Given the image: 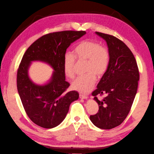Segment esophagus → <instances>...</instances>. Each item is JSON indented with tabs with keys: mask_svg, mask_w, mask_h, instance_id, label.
Masks as SVG:
<instances>
[{
	"mask_svg": "<svg viewBox=\"0 0 154 154\" xmlns=\"http://www.w3.org/2000/svg\"><path fill=\"white\" fill-rule=\"evenodd\" d=\"M79 97H80V98H81V99H87V98H88L87 95H84V94H80Z\"/></svg>",
	"mask_w": 154,
	"mask_h": 154,
	"instance_id": "esophagus-1",
	"label": "esophagus"
}]
</instances>
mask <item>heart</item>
Segmentation results:
<instances>
[{
  "instance_id": "b5f03b06",
  "label": "heart",
  "mask_w": 154,
  "mask_h": 154,
  "mask_svg": "<svg viewBox=\"0 0 154 154\" xmlns=\"http://www.w3.org/2000/svg\"><path fill=\"white\" fill-rule=\"evenodd\" d=\"M74 54L79 62L86 61L85 72L87 73L74 81L73 89L81 93L89 92L94 87L97 76L100 77L106 71L109 63V52L105 47L93 41H82L74 49ZM75 59L72 54H66L63 59V70L70 79L75 77Z\"/></svg>"
}]
</instances>
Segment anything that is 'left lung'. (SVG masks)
<instances>
[{"mask_svg":"<svg viewBox=\"0 0 154 154\" xmlns=\"http://www.w3.org/2000/svg\"><path fill=\"white\" fill-rule=\"evenodd\" d=\"M95 33L106 42L109 63L92 93L99 110L90 116V120L100 129L109 130L119 125L129 113L137 92L139 72L134 54L124 43L112 35ZM98 94L105 96L99 100Z\"/></svg>","mask_w":154,"mask_h":154,"instance_id":"left-lung-1","label":"left lung"}]
</instances>
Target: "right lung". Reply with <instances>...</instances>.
Instances as JSON below:
<instances>
[{
  "label": "right lung",
  "mask_w": 154,
  "mask_h": 154,
  "mask_svg": "<svg viewBox=\"0 0 154 154\" xmlns=\"http://www.w3.org/2000/svg\"><path fill=\"white\" fill-rule=\"evenodd\" d=\"M86 34L85 31H65L45 35L29 47L17 73V88L22 105L32 122L44 128L59 125L69 111V106L79 97L75 91L66 92L63 59L70 44ZM32 61L48 64L54 69L51 79L44 85L32 82L28 69Z\"/></svg>",
  "instance_id": "add662e5"
}]
</instances>
